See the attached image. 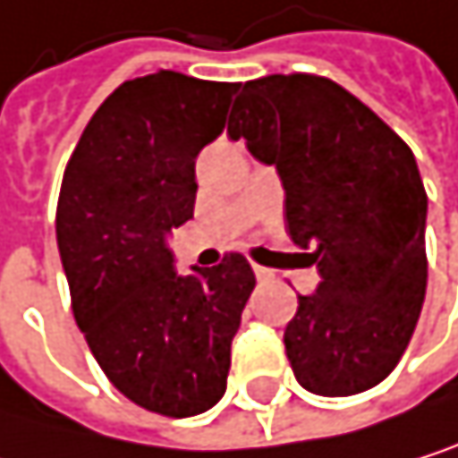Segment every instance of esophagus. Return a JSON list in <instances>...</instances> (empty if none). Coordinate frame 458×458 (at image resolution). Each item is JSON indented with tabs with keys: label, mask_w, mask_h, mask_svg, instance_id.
Returning <instances> with one entry per match:
<instances>
[{
	"label": "esophagus",
	"mask_w": 458,
	"mask_h": 458,
	"mask_svg": "<svg viewBox=\"0 0 458 458\" xmlns=\"http://www.w3.org/2000/svg\"><path fill=\"white\" fill-rule=\"evenodd\" d=\"M254 276L259 278V281H273V270H267V267H262V265H254Z\"/></svg>",
	"instance_id": "esophagus-1"
}]
</instances>
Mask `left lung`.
Returning a JSON list of instances; mask_svg holds the SVG:
<instances>
[{"label": "left lung", "instance_id": "1", "mask_svg": "<svg viewBox=\"0 0 458 458\" xmlns=\"http://www.w3.org/2000/svg\"><path fill=\"white\" fill-rule=\"evenodd\" d=\"M229 136L276 166L286 229L314 248L319 284L284 330L294 379L355 396L402 360L426 297V191L412 149L322 76L245 81Z\"/></svg>", "mask_w": 458, "mask_h": 458}]
</instances>
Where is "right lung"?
<instances>
[{
	"label": "right lung",
	"mask_w": 458,
	"mask_h": 458,
	"mask_svg": "<svg viewBox=\"0 0 458 458\" xmlns=\"http://www.w3.org/2000/svg\"><path fill=\"white\" fill-rule=\"evenodd\" d=\"M240 84L157 71L114 89L64 169L56 245L87 344L123 396L172 418L226 394L254 270L177 273L172 229L193 218L196 155L226 128Z\"/></svg>",
	"instance_id": "obj_1"
}]
</instances>
